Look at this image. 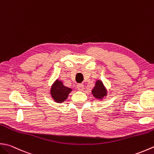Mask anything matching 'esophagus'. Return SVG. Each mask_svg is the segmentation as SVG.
Instances as JSON below:
<instances>
[{
    "mask_svg": "<svg viewBox=\"0 0 154 154\" xmlns=\"http://www.w3.org/2000/svg\"><path fill=\"white\" fill-rule=\"evenodd\" d=\"M77 89L79 90V91H83L84 89V85L82 83H80V84H78L77 85Z\"/></svg>",
    "mask_w": 154,
    "mask_h": 154,
    "instance_id": "34e87169",
    "label": "esophagus"
}]
</instances>
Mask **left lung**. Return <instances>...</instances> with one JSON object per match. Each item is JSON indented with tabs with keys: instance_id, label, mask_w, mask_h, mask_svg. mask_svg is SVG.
<instances>
[{
	"instance_id": "1",
	"label": "left lung",
	"mask_w": 154,
	"mask_h": 154,
	"mask_svg": "<svg viewBox=\"0 0 154 154\" xmlns=\"http://www.w3.org/2000/svg\"><path fill=\"white\" fill-rule=\"evenodd\" d=\"M106 90L101 81H97L96 82L95 86L92 90V93L94 97L97 99L103 98L105 95H106Z\"/></svg>"
}]
</instances>
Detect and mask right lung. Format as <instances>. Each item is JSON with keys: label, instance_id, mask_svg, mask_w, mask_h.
I'll return each mask as SVG.
<instances>
[{"label": "right lung", "instance_id": "1", "mask_svg": "<svg viewBox=\"0 0 154 154\" xmlns=\"http://www.w3.org/2000/svg\"><path fill=\"white\" fill-rule=\"evenodd\" d=\"M71 89L63 85L61 81L57 80L51 90V94L57 103H62L67 98Z\"/></svg>", "mask_w": 154, "mask_h": 154}]
</instances>
